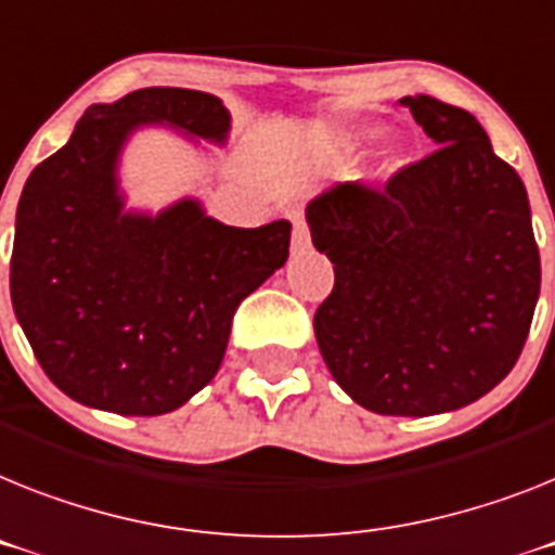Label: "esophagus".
I'll return each mask as SVG.
<instances>
[{"label": "esophagus", "mask_w": 555, "mask_h": 555, "mask_svg": "<svg viewBox=\"0 0 555 555\" xmlns=\"http://www.w3.org/2000/svg\"><path fill=\"white\" fill-rule=\"evenodd\" d=\"M293 254H301V250L310 248V231H307V222L305 220H296L293 222Z\"/></svg>", "instance_id": "34e87169"}]
</instances>
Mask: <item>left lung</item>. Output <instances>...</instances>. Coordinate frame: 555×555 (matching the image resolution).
I'll return each instance as SVG.
<instances>
[{
  "label": "left lung",
  "mask_w": 555,
  "mask_h": 555,
  "mask_svg": "<svg viewBox=\"0 0 555 555\" xmlns=\"http://www.w3.org/2000/svg\"><path fill=\"white\" fill-rule=\"evenodd\" d=\"M437 143L384 185L307 206L335 285L313 319L324 364L358 406L426 417L468 406L519 361L542 262L528 191L472 112L406 95Z\"/></svg>",
  "instance_id": "1"
}]
</instances>
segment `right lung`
Masks as SVG:
<instances>
[{
  "mask_svg": "<svg viewBox=\"0 0 555 555\" xmlns=\"http://www.w3.org/2000/svg\"><path fill=\"white\" fill-rule=\"evenodd\" d=\"M146 120L222 141L217 95L146 87L83 112L27 177L16 208L11 301L41 370L83 406L166 414L217 375L245 296L287 262L291 222L231 228L183 199L124 214L115 160Z\"/></svg>",
  "mask_w": 555,
  "mask_h": 555,
  "instance_id": "1",
  "label": "right lung"
}]
</instances>
